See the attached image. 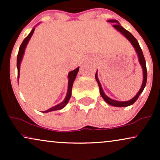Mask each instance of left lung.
<instances>
[{"label":"left lung","mask_w":160,"mask_h":160,"mask_svg":"<svg viewBox=\"0 0 160 160\" xmlns=\"http://www.w3.org/2000/svg\"><path fill=\"white\" fill-rule=\"evenodd\" d=\"M107 22H112V23L116 24V25H113V28H115L117 31L121 32V33L123 35V36L125 37V38L128 39L129 41H130V43L132 45V47H134L135 52H136V53L138 54V58L139 63H140V65H141L142 69H143V82H142L141 89H140L138 92L136 94V95H135L134 98H132V99L130 100H128V101H118V100H113L109 97H108V96H107L103 92V89H102V86H101V84H100V81H99V79H98V71H97V72H96L95 79H96V81H97L98 86H99L100 95H101V97L103 98V100H105V101H106L107 103L111 105V106H112L127 107V106H131V105H132L135 101H136V100H138V97H139V95H141V94L142 93V92L143 91L144 88H145L146 81H147V70H146V60H145V58H144L143 52H142V50L141 49V47H140V45H139L138 42V41L136 40V38H135V37L128 31V30H125L123 27H122V26H121V25H120L119 22H118L117 20H116V19H109V20H108Z\"/></svg>","instance_id":"obj_1"}]
</instances>
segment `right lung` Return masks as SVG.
Instances as JSON below:
<instances>
[{"mask_svg": "<svg viewBox=\"0 0 160 160\" xmlns=\"http://www.w3.org/2000/svg\"><path fill=\"white\" fill-rule=\"evenodd\" d=\"M36 27V26H35ZM32 28V30H31V32H30L29 35L26 37V38L24 39V41L22 43V44L20 45L19 49V52L18 54H17V72H18V75H17V78H18L19 81V71H20V65H21V62L22 60L24 54H25V51L26 49V47H27L28 42H29L30 38H31L32 34H33L34 30L36 29V28ZM78 70H79V67L76 68L75 70L72 71L71 72H69L68 75V91H67V94L66 96H65L64 100L62 102H61L60 103H59L56 106H54L52 108H50L49 109H48L47 111H42L43 113H48L50 112V111H57V110H60L64 108V107L66 106L70 98L71 97V92H72V87H73V82L75 80V78L77 76V73L78 72Z\"/></svg>", "mask_w": 160, "mask_h": 160, "instance_id": "obj_1", "label": "right lung"}]
</instances>
